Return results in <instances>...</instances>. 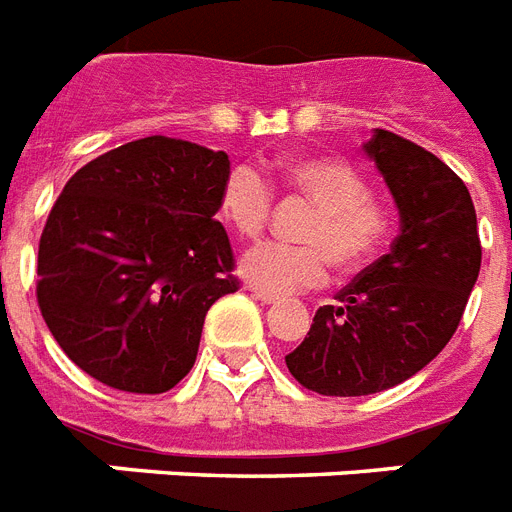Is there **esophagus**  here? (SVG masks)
<instances>
[{
  "label": "esophagus",
  "instance_id": "34e87169",
  "mask_svg": "<svg viewBox=\"0 0 512 512\" xmlns=\"http://www.w3.org/2000/svg\"><path fill=\"white\" fill-rule=\"evenodd\" d=\"M251 296L256 298V301H259V304H277V301H280V298L277 296H269V293H264V290H256V288H251Z\"/></svg>",
  "mask_w": 512,
  "mask_h": 512
}]
</instances>
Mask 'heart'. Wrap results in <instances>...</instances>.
<instances>
[{"label":"heart","instance_id":"obj_1","mask_svg":"<svg viewBox=\"0 0 512 512\" xmlns=\"http://www.w3.org/2000/svg\"><path fill=\"white\" fill-rule=\"evenodd\" d=\"M285 182L317 206L304 230L312 245L261 243L245 253L240 275L269 296H290L325 282L327 264L362 267L388 232V214L367 198V179L338 158H301L285 166ZM272 211V187L253 166H235L219 192V214L245 240L259 237Z\"/></svg>","mask_w":512,"mask_h":512}]
</instances>
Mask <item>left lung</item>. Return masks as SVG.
Masks as SVG:
<instances>
[{
  "label": "left lung",
  "mask_w": 512,
  "mask_h": 512,
  "mask_svg": "<svg viewBox=\"0 0 512 512\" xmlns=\"http://www.w3.org/2000/svg\"><path fill=\"white\" fill-rule=\"evenodd\" d=\"M365 155L399 211L391 251L362 269L335 306H320L285 357L290 375L325 396H367L423 370L455 335L481 269L476 208L447 163L386 129Z\"/></svg>",
  "instance_id": "8db88e82"
}]
</instances>
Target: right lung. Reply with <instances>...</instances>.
<instances>
[{
    "label": "right lung",
    "instance_id": "right-lung-1",
    "mask_svg": "<svg viewBox=\"0 0 512 512\" xmlns=\"http://www.w3.org/2000/svg\"><path fill=\"white\" fill-rule=\"evenodd\" d=\"M227 174L224 150L145 137L68 179L39 240L36 298L94 380L163 394L192 370L206 312L237 290L214 219Z\"/></svg>",
    "mask_w": 512,
    "mask_h": 512
}]
</instances>
